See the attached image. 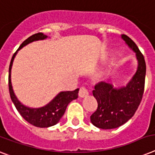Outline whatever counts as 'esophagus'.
Returning <instances> with one entry per match:
<instances>
[{
    "label": "esophagus",
    "mask_w": 155,
    "mask_h": 155,
    "mask_svg": "<svg viewBox=\"0 0 155 155\" xmlns=\"http://www.w3.org/2000/svg\"><path fill=\"white\" fill-rule=\"evenodd\" d=\"M88 91L87 90L85 87H81L80 88V91H79V96L80 98H84V97H87V95H88Z\"/></svg>",
    "instance_id": "1"
}]
</instances>
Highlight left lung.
Listing matches in <instances>:
<instances>
[{
	"instance_id": "obj_1",
	"label": "left lung",
	"mask_w": 155,
	"mask_h": 155,
	"mask_svg": "<svg viewBox=\"0 0 155 155\" xmlns=\"http://www.w3.org/2000/svg\"><path fill=\"white\" fill-rule=\"evenodd\" d=\"M123 40L136 54L138 68L126 86L114 87L107 82H100L92 93L98 108L91 115V122L96 127L110 130L119 127L131 119L143 99L145 86L146 62L135 43L127 35Z\"/></svg>"
}]
</instances>
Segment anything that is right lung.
Masks as SVG:
<instances>
[{
  "label": "right lung",
  "instance_id": "add662e5",
  "mask_svg": "<svg viewBox=\"0 0 155 155\" xmlns=\"http://www.w3.org/2000/svg\"><path fill=\"white\" fill-rule=\"evenodd\" d=\"M48 36L42 32H39L29 36L27 40H25L21 46L19 47L18 50L13 54L11 62L9 65V71H8V88H9L10 97L12 103L14 104L16 110L21 114L24 119L29 123L30 124L37 127H49L51 126L56 125L60 119L64 114L66 108L70 102L78 98V92L79 88L75 89L72 91H61L54 98L50 103L45 105V107L39 108H30L25 106L19 101L16 95H15L13 89H12V83H11V69H12V63L14 60L17 51L21 49L25 45H28L29 43L33 41L45 40Z\"/></svg>",
  "mask_w": 155,
  "mask_h": 155
}]
</instances>
